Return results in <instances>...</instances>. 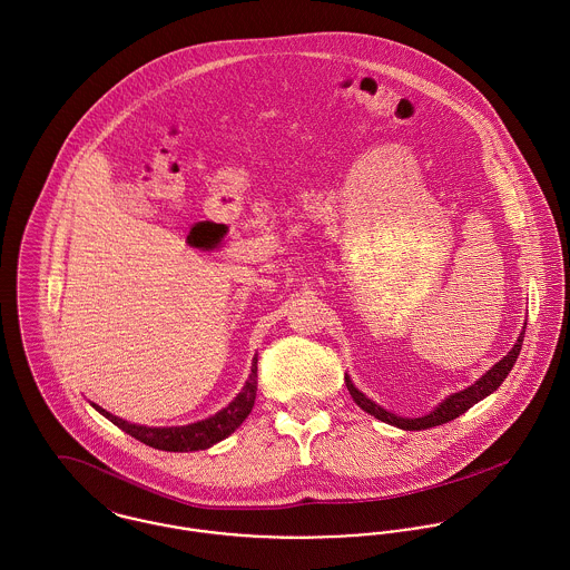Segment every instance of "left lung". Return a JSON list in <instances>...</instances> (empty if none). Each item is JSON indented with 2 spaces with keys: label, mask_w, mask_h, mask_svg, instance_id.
I'll list each match as a JSON object with an SVG mask.
<instances>
[{
  "label": "left lung",
  "mask_w": 570,
  "mask_h": 570,
  "mask_svg": "<svg viewBox=\"0 0 570 570\" xmlns=\"http://www.w3.org/2000/svg\"><path fill=\"white\" fill-rule=\"evenodd\" d=\"M522 342H524V331H522V335L518 337V343L511 347V352H509L504 358H500L484 376H480V379H478L473 385H469L466 390L455 392L450 399H445L432 414L421 416V419H401V416H396V414L383 410L381 405H376L374 401H370L365 394H361V392L352 385V381H350L347 376H345V387H347L350 396L354 399V403H356L363 412L372 414L374 419H379V421H383V423H390V425H394V428L407 430V432L430 430V428H436V425H443V423L454 421L460 414H464L471 405H475L478 401H482L484 396H489L491 392H495V390L500 387V383L507 379V374L511 372V367H513V363H515V358H518V354H520Z\"/></svg>",
  "instance_id": "obj_1"
}]
</instances>
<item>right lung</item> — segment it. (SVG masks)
<instances>
[{"label":"right lung","mask_w":570,"mask_h":570,"mask_svg":"<svg viewBox=\"0 0 570 570\" xmlns=\"http://www.w3.org/2000/svg\"><path fill=\"white\" fill-rule=\"evenodd\" d=\"M255 392H257V358L250 365V376L244 385V390L235 396L233 403H228L223 412H218L216 416L200 421V423H191V425H183V428H145V425H134L127 423L118 416H112L110 412H106L104 407L95 405L106 419H110L116 428H120L125 434L134 436L136 441L154 448V450H163V452H198V450H207L212 445H216L218 441L227 439L228 434H233L242 421L248 416V412L253 410L255 403Z\"/></svg>","instance_id":"right-lung-1"}]
</instances>
